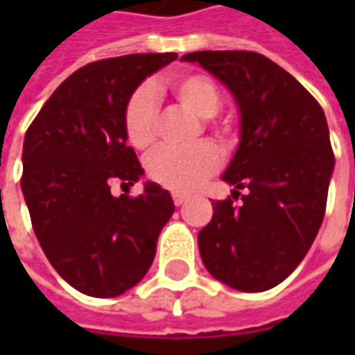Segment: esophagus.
I'll list each match as a JSON object with an SVG mask.
<instances>
[{
  "label": "esophagus",
  "mask_w": 355,
  "mask_h": 355,
  "mask_svg": "<svg viewBox=\"0 0 355 355\" xmlns=\"http://www.w3.org/2000/svg\"><path fill=\"white\" fill-rule=\"evenodd\" d=\"M186 200H188V196H184V193H178V192L173 193V203H175L177 207H180V205H184Z\"/></svg>",
  "instance_id": "34e87169"
}]
</instances>
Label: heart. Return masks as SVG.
Here are the masks:
<instances>
[{
	"label": "heart",
	"instance_id": "b5f03b06",
	"mask_svg": "<svg viewBox=\"0 0 355 355\" xmlns=\"http://www.w3.org/2000/svg\"><path fill=\"white\" fill-rule=\"evenodd\" d=\"M171 93L184 108L203 117V125L215 132L223 142L234 140V127L226 119H216L215 114L223 104V94L207 73H180L169 81ZM157 93L152 83H142L125 102V137L137 150H144L155 140L157 132ZM220 150L216 144L203 140L190 148L162 146L148 154L144 167L148 177L163 188L190 192L203 178L220 167Z\"/></svg>",
	"mask_w": 355,
	"mask_h": 355
}]
</instances>
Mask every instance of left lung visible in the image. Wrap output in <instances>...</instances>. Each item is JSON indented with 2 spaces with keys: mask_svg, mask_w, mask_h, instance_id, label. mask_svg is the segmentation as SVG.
Here are the masks:
<instances>
[{
  "mask_svg": "<svg viewBox=\"0 0 355 355\" xmlns=\"http://www.w3.org/2000/svg\"><path fill=\"white\" fill-rule=\"evenodd\" d=\"M182 58L226 83L241 112V142L223 177L238 190L213 203L198 236L201 261L234 289H272L300 264L323 223L335 165L323 108L261 53L198 51Z\"/></svg>",
  "mask_w": 355,
  "mask_h": 355,
  "instance_id": "8db88e82",
  "label": "left lung"
}]
</instances>
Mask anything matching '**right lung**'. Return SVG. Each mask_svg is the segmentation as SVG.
Listing matches in <instances>:
<instances>
[{"mask_svg":"<svg viewBox=\"0 0 355 355\" xmlns=\"http://www.w3.org/2000/svg\"><path fill=\"white\" fill-rule=\"evenodd\" d=\"M177 53L89 62L64 80L30 123L20 186L32 228L53 268L83 295L117 297L146 275L157 236L175 211L167 190L146 182L140 196L114 198L142 175L125 144V102Z\"/></svg>","mask_w":355,"mask_h":355,"instance_id":"1","label":"right lung"}]
</instances>
